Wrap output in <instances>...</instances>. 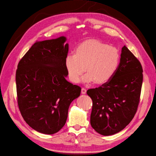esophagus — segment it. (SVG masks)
Masks as SVG:
<instances>
[{"label":"esophagus","instance_id":"34e87169","mask_svg":"<svg viewBox=\"0 0 156 156\" xmlns=\"http://www.w3.org/2000/svg\"><path fill=\"white\" fill-rule=\"evenodd\" d=\"M81 93L82 94H85L87 93V90L84 88H82L81 89Z\"/></svg>","mask_w":156,"mask_h":156}]
</instances>
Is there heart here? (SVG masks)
Returning <instances> with one entry per match:
<instances>
[{"label": "heart", "mask_w": 156, "mask_h": 156, "mask_svg": "<svg viewBox=\"0 0 156 156\" xmlns=\"http://www.w3.org/2000/svg\"><path fill=\"white\" fill-rule=\"evenodd\" d=\"M119 51L115 47L97 40L83 42L75 50V54L69 53L65 58V66L69 78L73 83H79L82 74L85 83L95 81L105 83L113 77L120 64Z\"/></svg>", "instance_id": "b5f03b06"}]
</instances>
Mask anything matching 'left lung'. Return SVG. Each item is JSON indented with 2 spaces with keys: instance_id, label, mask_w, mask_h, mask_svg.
Returning <instances> with one entry per match:
<instances>
[{
  "instance_id": "8db88e82",
  "label": "left lung",
  "mask_w": 156,
  "mask_h": 156,
  "mask_svg": "<svg viewBox=\"0 0 156 156\" xmlns=\"http://www.w3.org/2000/svg\"><path fill=\"white\" fill-rule=\"evenodd\" d=\"M143 68L124 45L113 77L87 94L92 100L90 124L98 133L108 136L124 129L133 119L139 103Z\"/></svg>"
}]
</instances>
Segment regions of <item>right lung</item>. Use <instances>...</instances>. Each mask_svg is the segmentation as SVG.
Returning <instances> with one entry per match:
<instances>
[{
	"instance_id": "obj_1",
	"label": "right lung",
	"mask_w": 156,
	"mask_h": 156,
	"mask_svg": "<svg viewBox=\"0 0 156 156\" xmlns=\"http://www.w3.org/2000/svg\"><path fill=\"white\" fill-rule=\"evenodd\" d=\"M66 37L36 41L21 59L16 81L17 103L23 119L32 129L54 134L66 122L69 107L81 88L68 82L65 58Z\"/></svg>"
}]
</instances>
